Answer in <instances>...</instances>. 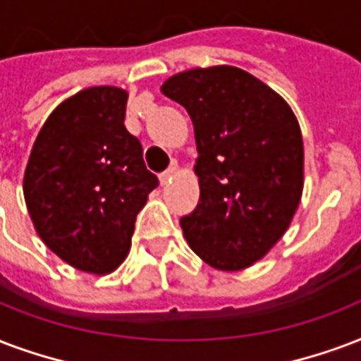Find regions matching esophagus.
Listing matches in <instances>:
<instances>
[{
  "mask_svg": "<svg viewBox=\"0 0 361 361\" xmlns=\"http://www.w3.org/2000/svg\"><path fill=\"white\" fill-rule=\"evenodd\" d=\"M178 172H180V166H178V162L174 161L169 166V170H166V172H162L161 178H159V180H161V185H166V183H170V181L174 180Z\"/></svg>",
  "mask_w": 361,
  "mask_h": 361,
  "instance_id": "34e87169",
  "label": "esophagus"
}]
</instances>
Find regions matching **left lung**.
Segmentation results:
<instances>
[{
    "label": "left lung",
    "mask_w": 361,
    "mask_h": 361,
    "mask_svg": "<svg viewBox=\"0 0 361 361\" xmlns=\"http://www.w3.org/2000/svg\"><path fill=\"white\" fill-rule=\"evenodd\" d=\"M161 92L185 107L195 128L200 199L181 217L187 244L217 271L263 259L301 202L305 151L282 96L235 66L192 68Z\"/></svg>",
    "instance_id": "8db88e82"
}]
</instances>
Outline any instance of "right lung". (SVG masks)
I'll list each match as a JSON object with an SVG mask.
<instances>
[{"label":"right lung","mask_w":361,"mask_h":361,"mask_svg":"<svg viewBox=\"0 0 361 361\" xmlns=\"http://www.w3.org/2000/svg\"><path fill=\"white\" fill-rule=\"evenodd\" d=\"M128 92L90 87L41 126L24 170V200L45 246L73 269L109 274L130 252L137 212L159 185L125 126Z\"/></svg>","instance_id":"add662e5"}]
</instances>
